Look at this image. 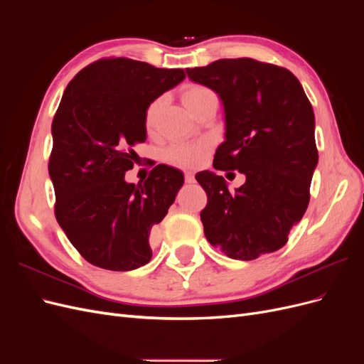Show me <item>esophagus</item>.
Listing matches in <instances>:
<instances>
[{"mask_svg": "<svg viewBox=\"0 0 364 364\" xmlns=\"http://www.w3.org/2000/svg\"><path fill=\"white\" fill-rule=\"evenodd\" d=\"M183 176H185V182H186V183H194V182H196L194 174H193L191 171H185Z\"/></svg>", "mask_w": 364, "mask_h": 364, "instance_id": "obj_1", "label": "esophagus"}]
</instances>
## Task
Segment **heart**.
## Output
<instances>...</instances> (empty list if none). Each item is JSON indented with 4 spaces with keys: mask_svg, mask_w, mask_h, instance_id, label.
<instances>
[{
    "mask_svg": "<svg viewBox=\"0 0 364 364\" xmlns=\"http://www.w3.org/2000/svg\"><path fill=\"white\" fill-rule=\"evenodd\" d=\"M213 97H215V94L203 85H188L182 92V100L193 114L199 112V109L208 100H211ZM162 105H164V97H158L146 109L144 124L150 134L156 127ZM208 150H209L208 141L174 142V144L165 149L164 159L171 165H178V167H183V168H191L200 164Z\"/></svg>",
    "mask_w": 364,
    "mask_h": 364,
    "instance_id": "heart-1",
    "label": "heart"
}]
</instances>
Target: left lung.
Masks as SVG:
<instances>
[{
  "instance_id": "left-lung-1",
  "label": "left lung",
  "mask_w": 364,
  "mask_h": 364,
  "mask_svg": "<svg viewBox=\"0 0 364 364\" xmlns=\"http://www.w3.org/2000/svg\"><path fill=\"white\" fill-rule=\"evenodd\" d=\"M186 74L225 106L226 139L214 168L246 176L230 193L222 176L196 174L208 196L200 213L206 240L241 261L281 249L310 203L318 159L314 112L301 82L287 68L250 58L220 59Z\"/></svg>"
}]
</instances>
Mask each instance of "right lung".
I'll use <instances>...</instances> for the list:
<instances>
[{
	"label": "right lung",
	"mask_w": 364,
	"mask_h": 364,
	"mask_svg": "<svg viewBox=\"0 0 364 364\" xmlns=\"http://www.w3.org/2000/svg\"><path fill=\"white\" fill-rule=\"evenodd\" d=\"M185 79L127 58H103L75 74L53 118L48 173L54 215L92 266L127 272L151 258L149 235L162 222L183 174L159 164L141 183H127L135 144L146 141L147 106Z\"/></svg>",
	"instance_id": "right-lung-1"
}]
</instances>
